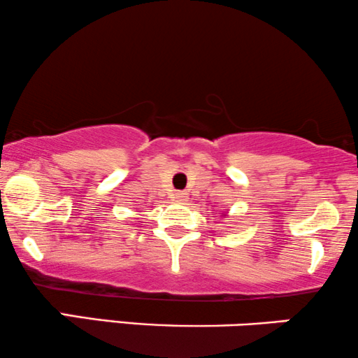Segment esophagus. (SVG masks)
<instances>
[{
    "mask_svg": "<svg viewBox=\"0 0 358 358\" xmlns=\"http://www.w3.org/2000/svg\"><path fill=\"white\" fill-rule=\"evenodd\" d=\"M173 201H176V202H184V201H185V194H184V192H174V194H173Z\"/></svg>",
    "mask_w": 358,
    "mask_h": 358,
    "instance_id": "obj_1",
    "label": "esophagus"
}]
</instances>
